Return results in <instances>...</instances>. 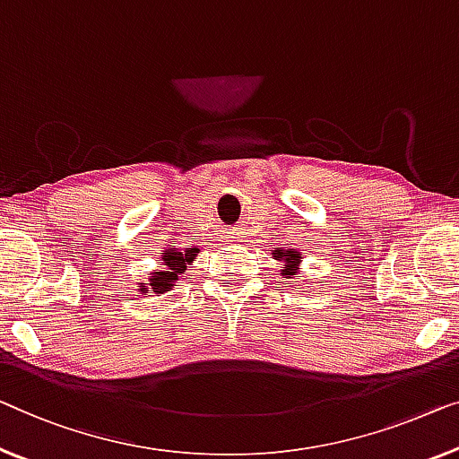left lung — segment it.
Returning a JSON list of instances; mask_svg holds the SVG:
<instances>
[{
    "instance_id": "1",
    "label": "left lung",
    "mask_w": 459,
    "mask_h": 459,
    "mask_svg": "<svg viewBox=\"0 0 459 459\" xmlns=\"http://www.w3.org/2000/svg\"><path fill=\"white\" fill-rule=\"evenodd\" d=\"M272 257L276 259V262H282V264H284L282 276H286V278L297 276L299 270H300V262H303V257H300V253L295 251V249L276 247V251H272Z\"/></svg>"
}]
</instances>
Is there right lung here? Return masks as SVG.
I'll list each match as a JSON object with an SVG mask.
<instances>
[{
	"instance_id": "1",
	"label": "right lung",
	"mask_w": 459,
	"mask_h": 459,
	"mask_svg": "<svg viewBox=\"0 0 459 459\" xmlns=\"http://www.w3.org/2000/svg\"><path fill=\"white\" fill-rule=\"evenodd\" d=\"M195 247L194 249H187V251H179V249H167V253L162 255V264L167 265V268L160 270V272H152V276L148 278V286L150 290L154 292V295H162V292H167L169 289H173L177 280L183 272L187 270V264H194V259L197 255ZM142 295L143 292H148L146 284L140 282V289H138Z\"/></svg>"
}]
</instances>
